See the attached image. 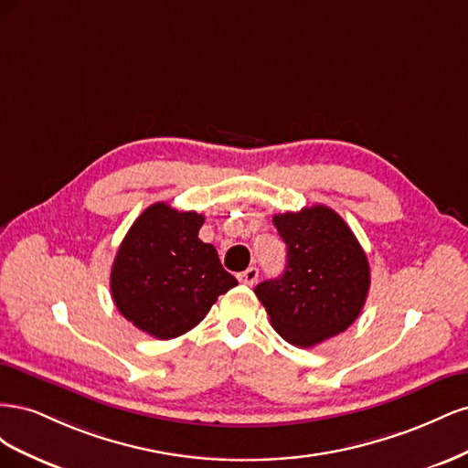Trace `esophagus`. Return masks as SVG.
Returning <instances> with one entry per match:
<instances>
[{
	"label": "esophagus",
	"mask_w": 468,
	"mask_h": 468,
	"mask_svg": "<svg viewBox=\"0 0 468 468\" xmlns=\"http://www.w3.org/2000/svg\"><path fill=\"white\" fill-rule=\"evenodd\" d=\"M258 277H260V269H258V267H248L246 271H242V273L238 275L239 282H244V285H248V287L256 285V282H258Z\"/></svg>",
	"instance_id": "obj_1"
}]
</instances>
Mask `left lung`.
Here are the masks:
<instances>
[{"label": "left lung", "mask_w": 468, "mask_h": 468, "mask_svg": "<svg viewBox=\"0 0 468 468\" xmlns=\"http://www.w3.org/2000/svg\"><path fill=\"white\" fill-rule=\"evenodd\" d=\"M287 244L285 271L253 289L275 332L296 347H313L357 320L371 285L365 251L335 210L313 205L275 215Z\"/></svg>", "instance_id": "left-lung-1"}]
</instances>
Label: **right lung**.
I'll return each instance as SVG.
<instances>
[{"mask_svg":"<svg viewBox=\"0 0 468 468\" xmlns=\"http://www.w3.org/2000/svg\"><path fill=\"white\" fill-rule=\"evenodd\" d=\"M203 215L154 203L140 215L111 269L119 313L158 339H172L199 324L220 294L238 285L215 246L205 244Z\"/></svg>","mask_w":468,"mask_h":468,"instance_id":"add662e5","label":"right lung"}]
</instances>
